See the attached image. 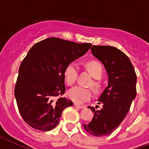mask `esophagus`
Here are the masks:
<instances>
[{"instance_id": "34e87169", "label": "esophagus", "mask_w": 149, "mask_h": 149, "mask_svg": "<svg viewBox=\"0 0 149 149\" xmlns=\"http://www.w3.org/2000/svg\"><path fill=\"white\" fill-rule=\"evenodd\" d=\"M74 107L78 108V109H84V108H85V106H81V105H78L77 103H74Z\"/></svg>"}]
</instances>
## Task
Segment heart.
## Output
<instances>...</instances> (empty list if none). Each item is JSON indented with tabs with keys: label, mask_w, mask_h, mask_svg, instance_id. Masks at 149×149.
Returning <instances> with one entry per match:
<instances>
[{
	"label": "heart",
	"mask_w": 149,
	"mask_h": 149,
	"mask_svg": "<svg viewBox=\"0 0 149 149\" xmlns=\"http://www.w3.org/2000/svg\"><path fill=\"white\" fill-rule=\"evenodd\" d=\"M86 68L89 71L93 78L100 79L102 75V69L101 64L97 61H88L86 64ZM78 73V64L75 62H71L67 65L64 70V78L67 84L68 85H72L75 82ZM93 88L100 87V84L97 81H93L92 84ZM68 97L72 101L76 103H84L90 100L92 97V91L88 88L81 87V86H75L70 89L68 92Z\"/></svg>",
	"instance_id": "1"
}]
</instances>
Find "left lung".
Instances as JSON below:
<instances>
[{"instance_id":"left-lung-1","label":"left lung","mask_w":149,"mask_h":149,"mask_svg":"<svg viewBox=\"0 0 149 149\" xmlns=\"http://www.w3.org/2000/svg\"><path fill=\"white\" fill-rule=\"evenodd\" d=\"M91 50L107 70L108 85L98 100L102 107H88L94 116L83 126L88 133L101 137L111 134L125 118L136 96L137 76L128 56L116 47L93 46Z\"/></svg>"}]
</instances>
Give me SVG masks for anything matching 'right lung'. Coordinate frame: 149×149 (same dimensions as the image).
<instances>
[{"instance_id":"add662e5","label":"right lung","mask_w":149,"mask_h":149,"mask_svg":"<svg viewBox=\"0 0 149 149\" xmlns=\"http://www.w3.org/2000/svg\"><path fill=\"white\" fill-rule=\"evenodd\" d=\"M91 47V43L51 37L29 49L19 67L15 88L18 110L25 123L42 131L58 124L63 110L73 105L62 97L66 90L64 70Z\"/></svg>"}]
</instances>
